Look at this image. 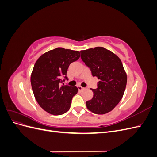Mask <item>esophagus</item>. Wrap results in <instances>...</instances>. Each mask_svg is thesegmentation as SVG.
Segmentation results:
<instances>
[{
	"mask_svg": "<svg viewBox=\"0 0 157 157\" xmlns=\"http://www.w3.org/2000/svg\"><path fill=\"white\" fill-rule=\"evenodd\" d=\"M77 87H78V90H79V91H82V90H84V89H85L84 88L82 87L81 86H78Z\"/></svg>",
	"mask_w": 157,
	"mask_h": 157,
	"instance_id": "obj_1",
	"label": "esophagus"
}]
</instances>
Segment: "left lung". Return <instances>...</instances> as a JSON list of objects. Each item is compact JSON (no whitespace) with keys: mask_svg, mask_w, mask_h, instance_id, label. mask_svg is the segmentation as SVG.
Returning <instances> with one entry per match:
<instances>
[{"mask_svg":"<svg viewBox=\"0 0 157 157\" xmlns=\"http://www.w3.org/2000/svg\"><path fill=\"white\" fill-rule=\"evenodd\" d=\"M81 58L99 81L97 89H91L92 99L86 102L93 113L103 115L111 111L120 102L127 83V75L118 57L103 47L81 50Z\"/></svg>","mask_w":157,"mask_h":157,"instance_id":"8db88e82","label":"left lung"}]
</instances>
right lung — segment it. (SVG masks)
<instances>
[{"instance_id": "1", "label": "right lung", "mask_w": 157, "mask_h": 157, "mask_svg": "<svg viewBox=\"0 0 157 157\" xmlns=\"http://www.w3.org/2000/svg\"><path fill=\"white\" fill-rule=\"evenodd\" d=\"M80 58V52L57 48L46 52L36 61L31 75V83L36 101L45 111L61 115L68 111L77 86H61V78L67 75L69 65Z\"/></svg>"}]
</instances>
